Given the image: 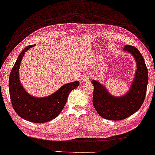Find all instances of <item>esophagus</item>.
<instances>
[{
  "label": "esophagus",
  "instance_id": "1",
  "mask_svg": "<svg viewBox=\"0 0 155 155\" xmlns=\"http://www.w3.org/2000/svg\"><path fill=\"white\" fill-rule=\"evenodd\" d=\"M91 78V74H86V75L84 76V78H83V81H84L85 82H89V81Z\"/></svg>",
  "mask_w": 155,
  "mask_h": 155
}]
</instances>
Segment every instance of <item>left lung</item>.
<instances>
[{
    "label": "left lung",
    "mask_w": 155,
    "mask_h": 155,
    "mask_svg": "<svg viewBox=\"0 0 155 155\" xmlns=\"http://www.w3.org/2000/svg\"><path fill=\"white\" fill-rule=\"evenodd\" d=\"M124 50L133 55L137 71L130 91L125 96L114 97L96 81L94 86L93 105L99 115L105 119L118 121L129 117L140 109L145 100L148 83V69L141 53L135 47L127 45Z\"/></svg>",
    "instance_id": "8db88e82"
}]
</instances>
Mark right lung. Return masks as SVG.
Masks as SVG:
<instances>
[{
  "instance_id": "obj_1",
  "label": "right lung",
  "mask_w": 155,
  "mask_h": 155,
  "mask_svg": "<svg viewBox=\"0 0 155 155\" xmlns=\"http://www.w3.org/2000/svg\"><path fill=\"white\" fill-rule=\"evenodd\" d=\"M35 45H28L20 53L12 67L8 80L10 100L14 110L22 119L34 123H44L54 119L67 103L69 94L79 86L78 81L64 85L49 97L36 98L25 91L19 80V68L24 54Z\"/></svg>"
}]
</instances>
